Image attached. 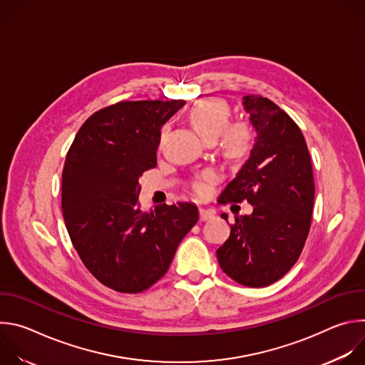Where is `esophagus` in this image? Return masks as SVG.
Segmentation results:
<instances>
[{
  "mask_svg": "<svg viewBox=\"0 0 365 365\" xmlns=\"http://www.w3.org/2000/svg\"><path fill=\"white\" fill-rule=\"evenodd\" d=\"M199 218H200V221L212 220L214 218V212L210 211V210H205V207H200V210H199Z\"/></svg>",
  "mask_w": 365,
  "mask_h": 365,
  "instance_id": "obj_1",
  "label": "esophagus"
}]
</instances>
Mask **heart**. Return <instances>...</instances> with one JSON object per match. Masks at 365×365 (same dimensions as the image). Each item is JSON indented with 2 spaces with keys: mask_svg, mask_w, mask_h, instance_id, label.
<instances>
[{
  "mask_svg": "<svg viewBox=\"0 0 365 365\" xmlns=\"http://www.w3.org/2000/svg\"><path fill=\"white\" fill-rule=\"evenodd\" d=\"M231 111L227 103L218 99H205L192 107L189 121L197 134L205 140L214 143L222 134V150L230 160L241 162L251 153L254 134L248 124H230ZM200 189V185H196Z\"/></svg>",
  "mask_w": 365,
  "mask_h": 365,
  "instance_id": "1",
  "label": "heart"
}]
</instances>
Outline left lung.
<instances>
[{"instance_id":"obj_1","label":"left lung","mask_w":365,"mask_h":365,"mask_svg":"<svg viewBox=\"0 0 365 365\" xmlns=\"http://www.w3.org/2000/svg\"><path fill=\"white\" fill-rule=\"evenodd\" d=\"M241 103L255 133L254 144L218 200L247 199L254 210L235 217L217 257L235 282L264 287L297 262L310 228L315 183L309 150L294 121L267 98L247 95ZM221 218L227 221L228 215Z\"/></svg>"}]
</instances>
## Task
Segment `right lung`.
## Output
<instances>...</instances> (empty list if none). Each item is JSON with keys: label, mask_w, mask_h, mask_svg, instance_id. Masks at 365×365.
Returning <instances> with one entry per match:
<instances>
[{"label": "right lung", "mask_w": 365, "mask_h": 365, "mask_svg": "<svg viewBox=\"0 0 365 365\" xmlns=\"http://www.w3.org/2000/svg\"><path fill=\"white\" fill-rule=\"evenodd\" d=\"M185 101H125L91 115L62 173L65 224L86 269L121 293L160 280L199 220L195 203L140 210V176L158 165L162 125Z\"/></svg>", "instance_id": "1"}]
</instances>
